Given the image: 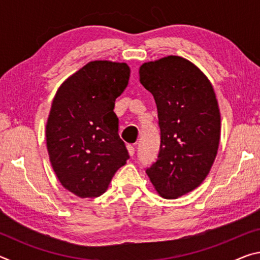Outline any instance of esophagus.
<instances>
[{"label": "esophagus", "instance_id": "1", "mask_svg": "<svg viewBox=\"0 0 260 260\" xmlns=\"http://www.w3.org/2000/svg\"><path fill=\"white\" fill-rule=\"evenodd\" d=\"M127 150H128V153H129V156H131V157H133V156H134V153H135V148H134L133 146H131V144H128V146H127Z\"/></svg>", "mask_w": 260, "mask_h": 260}]
</instances>
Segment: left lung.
Segmentation results:
<instances>
[{
  "label": "left lung",
  "instance_id": "obj_1",
  "mask_svg": "<svg viewBox=\"0 0 260 260\" xmlns=\"http://www.w3.org/2000/svg\"><path fill=\"white\" fill-rule=\"evenodd\" d=\"M140 82L155 100L160 129L159 151L146 173L169 200L203 182L217 156L220 112L214 90L203 73L179 56L140 68Z\"/></svg>",
  "mask_w": 260,
  "mask_h": 260
}]
</instances>
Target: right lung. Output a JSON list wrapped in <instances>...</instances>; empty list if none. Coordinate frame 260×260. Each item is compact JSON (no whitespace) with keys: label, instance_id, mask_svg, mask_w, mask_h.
Masks as SVG:
<instances>
[{"label":"right lung","instance_id":"right-lung-1","mask_svg":"<svg viewBox=\"0 0 260 260\" xmlns=\"http://www.w3.org/2000/svg\"><path fill=\"white\" fill-rule=\"evenodd\" d=\"M129 74L125 63L90 61L52 101L46 128L50 162L61 186L81 199L102 195L129 158L113 112Z\"/></svg>","mask_w":260,"mask_h":260}]
</instances>
